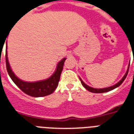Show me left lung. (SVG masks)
Listing matches in <instances>:
<instances>
[{"label":"left lung","mask_w":134,"mask_h":134,"mask_svg":"<svg viewBox=\"0 0 134 134\" xmlns=\"http://www.w3.org/2000/svg\"><path fill=\"white\" fill-rule=\"evenodd\" d=\"M129 66L128 67V69H127V71H126V74L124 75V76L122 77V79L120 80L119 82H118L117 84H115V85L113 86H111V87H106V88H103V89H95V88H92L90 86L87 85L85 82H84L82 80H81V78H80V81H81V83L82 85H83V87L85 88L86 90H87L89 92H93V93H104V92H109V91H111V90H114V89H115L117 88L120 85H122V83L124 82V80H125V78L126 77V75L128 74V72H129Z\"/></svg>","instance_id":"obj_1"}]
</instances>
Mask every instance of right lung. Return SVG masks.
<instances>
[{
    "instance_id": "obj_1",
    "label": "right lung",
    "mask_w": 134,
    "mask_h": 134,
    "mask_svg": "<svg viewBox=\"0 0 134 134\" xmlns=\"http://www.w3.org/2000/svg\"><path fill=\"white\" fill-rule=\"evenodd\" d=\"M7 49V48H6ZM66 59L64 58L62 61L59 62L57 64V67L54 74L47 80H42V81L34 82H28L21 80L12 72V69L10 68V64L8 62V53L7 50L5 52V62L6 68L8 72L12 81L14 82L15 85L20 89L25 94H28L31 96L34 97H42L45 96L49 94H52L54 90L57 89L59 82L60 80V76L62 74L63 67H64V62Z\"/></svg>"
}]
</instances>
